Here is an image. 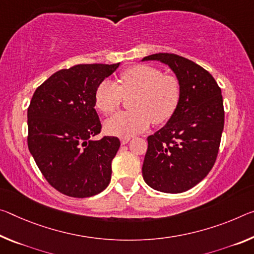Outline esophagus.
Wrapping results in <instances>:
<instances>
[{
	"instance_id": "esophagus-1",
	"label": "esophagus",
	"mask_w": 254,
	"mask_h": 254,
	"mask_svg": "<svg viewBox=\"0 0 254 254\" xmlns=\"http://www.w3.org/2000/svg\"><path fill=\"white\" fill-rule=\"evenodd\" d=\"M130 139H131V138H122V139H121V143H122V144H127L128 141H130Z\"/></svg>"
}]
</instances>
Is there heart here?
Masks as SVG:
<instances>
[{
  "instance_id": "b5f03b06",
  "label": "heart",
  "mask_w": 254,
  "mask_h": 254,
  "mask_svg": "<svg viewBox=\"0 0 254 254\" xmlns=\"http://www.w3.org/2000/svg\"><path fill=\"white\" fill-rule=\"evenodd\" d=\"M135 95L131 103L132 112H121L105 122L108 134L130 138L141 133L150 126L170 120L179 106L181 83L175 75L164 74L158 67L138 64L124 70L119 84L104 80L95 91L96 107L108 115L122 103L123 96Z\"/></svg>"
}]
</instances>
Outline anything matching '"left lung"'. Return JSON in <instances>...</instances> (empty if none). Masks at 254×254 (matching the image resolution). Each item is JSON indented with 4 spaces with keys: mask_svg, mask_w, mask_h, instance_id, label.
Listing matches in <instances>:
<instances>
[{
    "mask_svg": "<svg viewBox=\"0 0 254 254\" xmlns=\"http://www.w3.org/2000/svg\"><path fill=\"white\" fill-rule=\"evenodd\" d=\"M142 61L167 64L181 83L175 113L147 139L143 180L154 190L182 193L206 178L216 162L225 118L221 90L207 70L183 56L158 53Z\"/></svg>",
    "mask_w": 254,
    "mask_h": 254,
    "instance_id": "obj_1",
    "label": "left lung"
}]
</instances>
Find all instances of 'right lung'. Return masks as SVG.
I'll return each mask as SVG.
<instances>
[{
  "label": "right lung",
  "instance_id": "1",
  "mask_svg": "<svg viewBox=\"0 0 254 254\" xmlns=\"http://www.w3.org/2000/svg\"><path fill=\"white\" fill-rule=\"evenodd\" d=\"M116 64H78L52 74L28 107V148L44 178L63 194L88 198L111 182L116 136L92 140L102 124L95 91Z\"/></svg>",
  "mask_w": 254,
  "mask_h": 254
}]
</instances>
